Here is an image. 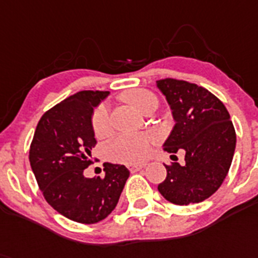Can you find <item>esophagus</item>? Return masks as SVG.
Masks as SVG:
<instances>
[{"label":"esophagus","instance_id":"1","mask_svg":"<svg viewBox=\"0 0 258 258\" xmlns=\"http://www.w3.org/2000/svg\"><path fill=\"white\" fill-rule=\"evenodd\" d=\"M146 166V164H130V165H127V168H128L130 172H138V170L143 169Z\"/></svg>","mask_w":258,"mask_h":258}]
</instances>
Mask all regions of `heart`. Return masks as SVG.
<instances>
[{"mask_svg":"<svg viewBox=\"0 0 258 258\" xmlns=\"http://www.w3.org/2000/svg\"><path fill=\"white\" fill-rule=\"evenodd\" d=\"M122 99L139 111H149L157 107V97L147 89H130L122 93ZM92 128L97 138H103L110 133L109 110L105 105L98 106L92 115ZM152 138L148 135L122 134L107 143L106 153L114 161L131 164L144 160L151 152Z\"/></svg>","mask_w":258,"mask_h":258,"instance_id":"b5f03b06","label":"heart"}]
</instances>
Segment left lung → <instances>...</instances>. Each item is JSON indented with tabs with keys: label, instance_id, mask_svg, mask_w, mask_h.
<instances>
[{
	"label": "left lung",
	"instance_id": "left-lung-1",
	"mask_svg": "<svg viewBox=\"0 0 258 258\" xmlns=\"http://www.w3.org/2000/svg\"><path fill=\"white\" fill-rule=\"evenodd\" d=\"M156 82L176 122L164 151L186 152L183 166L165 165L166 178L157 189L179 206L202 202L219 189L232 162L236 133L231 116L222 101L202 86L176 79Z\"/></svg>",
	"mask_w": 258,
	"mask_h": 258
}]
</instances>
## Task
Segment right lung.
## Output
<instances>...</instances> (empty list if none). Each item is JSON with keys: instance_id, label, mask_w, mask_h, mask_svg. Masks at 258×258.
<instances>
[{"instance_id": "add662e5", "label": "right lung", "mask_w": 258, "mask_h": 258, "mask_svg": "<svg viewBox=\"0 0 258 258\" xmlns=\"http://www.w3.org/2000/svg\"><path fill=\"white\" fill-rule=\"evenodd\" d=\"M109 92L82 90L48 111L36 125L30 165L51 207L73 222L94 224L115 209L130 176L124 165L105 162V177L86 178L97 144L92 128L94 107Z\"/></svg>"}]
</instances>
